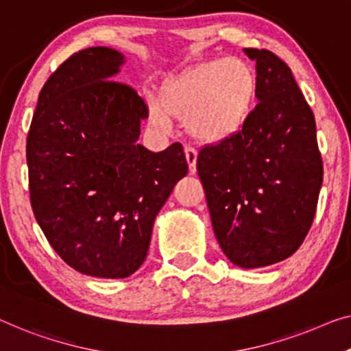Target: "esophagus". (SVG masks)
<instances>
[{"mask_svg": "<svg viewBox=\"0 0 351 351\" xmlns=\"http://www.w3.org/2000/svg\"><path fill=\"white\" fill-rule=\"evenodd\" d=\"M184 153H186L187 165H189V171L193 175L197 171V151L193 148H186Z\"/></svg>", "mask_w": 351, "mask_h": 351, "instance_id": "esophagus-1", "label": "esophagus"}]
</instances>
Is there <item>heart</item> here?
<instances>
[{"mask_svg": "<svg viewBox=\"0 0 351 351\" xmlns=\"http://www.w3.org/2000/svg\"><path fill=\"white\" fill-rule=\"evenodd\" d=\"M257 90L258 78L247 61H205L164 83L160 106H151V119L162 129L170 128V118L187 121L197 140L221 142L247 121Z\"/></svg>", "mask_w": 351, "mask_h": 351, "instance_id": "heart-1", "label": "heart"}]
</instances>
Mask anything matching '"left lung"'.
<instances>
[{
    "label": "left lung",
    "mask_w": 351,
    "mask_h": 351,
    "mask_svg": "<svg viewBox=\"0 0 351 351\" xmlns=\"http://www.w3.org/2000/svg\"><path fill=\"white\" fill-rule=\"evenodd\" d=\"M257 62L258 104L243 129L200 149L197 171L214 233L228 260L261 268L300 249L315 217L323 160L312 108L290 67L266 49Z\"/></svg>",
    "instance_id": "left-lung-1"
}]
</instances>
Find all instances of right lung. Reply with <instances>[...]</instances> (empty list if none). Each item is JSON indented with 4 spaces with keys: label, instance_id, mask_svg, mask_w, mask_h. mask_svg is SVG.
<instances>
[{
    "label": "right lung",
    "instance_id": "1",
    "mask_svg": "<svg viewBox=\"0 0 351 351\" xmlns=\"http://www.w3.org/2000/svg\"><path fill=\"white\" fill-rule=\"evenodd\" d=\"M124 56L91 47L42 86L26 138L29 200L47 241L71 268L123 279L148 254L154 219L187 160L180 143L137 145L148 106L112 80Z\"/></svg>",
    "mask_w": 351,
    "mask_h": 351
}]
</instances>
